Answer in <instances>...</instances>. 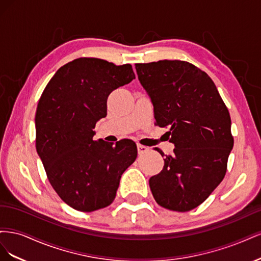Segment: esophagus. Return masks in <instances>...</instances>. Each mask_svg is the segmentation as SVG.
<instances>
[{
	"instance_id": "1",
	"label": "esophagus",
	"mask_w": 261,
	"mask_h": 261,
	"mask_svg": "<svg viewBox=\"0 0 261 261\" xmlns=\"http://www.w3.org/2000/svg\"><path fill=\"white\" fill-rule=\"evenodd\" d=\"M137 150H138V153L141 154V153H145V152L149 151V148L146 146H143V145H137Z\"/></svg>"
}]
</instances>
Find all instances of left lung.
I'll list each match as a JSON object with an SVG mask.
<instances>
[{"label": "left lung", "instance_id": "1", "mask_svg": "<svg viewBox=\"0 0 261 261\" xmlns=\"http://www.w3.org/2000/svg\"><path fill=\"white\" fill-rule=\"evenodd\" d=\"M138 80L151 99L156 125L168 128L175 148L162 171L149 179L161 207L189 211L222 181L234 145L231 117L211 78L188 62L136 64ZM162 154V151H160Z\"/></svg>", "mask_w": 261, "mask_h": 261}]
</instances>
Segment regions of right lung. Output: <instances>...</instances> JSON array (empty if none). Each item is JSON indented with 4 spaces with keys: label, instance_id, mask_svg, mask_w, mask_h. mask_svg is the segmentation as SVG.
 Listing matches in <instances>:
<instances>
[{
    "label": "right lung",
    "instance_id": "obj_1",
    "mask_svg": "<svg viewBox=\"0 0 261 261\" xmlns=\"http://www.w3.org/2000/svg\"><path fill=\"white\" fill-rule=\"evenodd\" d=\"M130 64L116 66L94 58L60 67L39 100L36 149L54 191L78 211L108 207L124 171L136 160L133 140H93V128L107 115L109 94L129 84Z\"/></svg>",
    "mask_w": 261,
    "mask_h": 261
}]
</instances>
